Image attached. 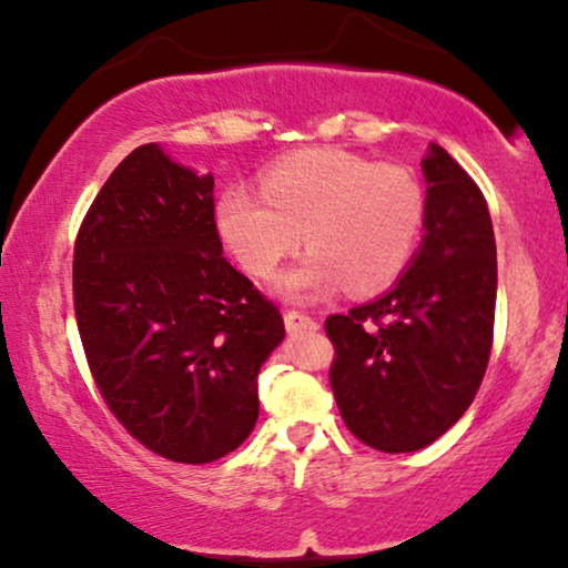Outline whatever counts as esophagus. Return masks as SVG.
Here are the masks:
<instances>
[{"label":"esophagus","mask_w":568,"mask_h":568,"mask_svg":"<svg viewBox=\"0 0 568 568\" xmlns=\"http://www.w3.org/2000/svg\"><path fill=\"white\" fill-rule=\"evenodd\" d=\"M285 328L288 331H306V328H317V321L315 317H310L306 312H298V310H288L285 312Z\"/></svg>","instance_id":"34e87169"}]
</instances>
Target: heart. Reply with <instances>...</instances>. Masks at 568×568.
I'll return each instance as SVG.
<instances>
[{"instance_id":"heart-1","label":"heart","mask_w":568,"mask_h":568,"mask_svg":"<svg viewBox=\"0 0 568 568\" xmlns=\"http://www.w3.org/2000/svg\"><path fill=\"white\" fill-rule=\"evenodd\" d=\"M425 216V189L408 168L331 146L280 160L262 192L230 186L216 202L221 240L253 277H270L304 234L312 251L280 277L291 298L389 285L414 256Z\"/></svg>"}]
</instances>
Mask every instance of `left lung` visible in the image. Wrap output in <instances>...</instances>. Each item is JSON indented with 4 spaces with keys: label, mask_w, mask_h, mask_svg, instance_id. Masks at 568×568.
<instances>
[{
    "label": "left lung",
    "mask_w": 568,
    "mask_h": 568,
    "mask_svg": "<svg viewBox=\"0 0 568 568\" xmlns=\"http://www.w3.org/2000/svg\"><path fill=\"white\" fill-rule=\"evenodd\" d=\"M425 240L376 302L331 315V389L344 425L376 452H419L470 408L494 342L497 243L478 184L446 149L422 160Z\"/></svg>",
    "instance_id": "1"
}]
</instances>
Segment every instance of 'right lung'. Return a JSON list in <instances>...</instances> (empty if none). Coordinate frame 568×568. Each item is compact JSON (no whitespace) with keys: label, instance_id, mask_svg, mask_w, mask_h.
I'll return each instance as SVG.
<instances>
[{"label":"right lung","instance_id":"right-lung-1","mask_svg":"<svg viewBox=\"0 0 568 568\" xmlns=\"http://www.w3.org/2000/svg\"><path fill=\"white\" fill-rule=\"evenodd\" d=\"M74 315L90 374L149 452L205 465L258 419V371L283 315L224 258L213 175L133 149L74 243Z\"/></svg>","mask_w":568,"mask_h":568}]
</instances>
